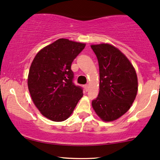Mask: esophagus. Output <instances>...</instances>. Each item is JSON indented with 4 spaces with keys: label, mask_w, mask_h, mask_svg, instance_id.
<instances>
[{
    "label": "esophagus",
    "mask_w": 160,
    "mask_h": 160,
    "mask_svg": "<svg viewBox=\"0 0 160 160\" xmlns=\"http://www.w3.org/2000/svg\"><path fill=\"white\" fill-rule=\"evenodd\" d=\"M84 89H85V91L86 92H87L89 90V86H88V84H86L84 86Z\"/></svg>",
    "instance_id": "esophagus-1"
}]
</instances>
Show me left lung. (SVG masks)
<instances>
[{
  "label": "left lung",
  "instance_id": "left-lung-1",
  "mask_svg": "<svg viewBox=\"0 0 160 160\" xmlns=\"http://www.w3.org/2000/svg\"><path fill=\"white\" fill-rule=\"evenodd\" d=\"M98 60L100 91L92 106L105 122L124 115L132 106L138 92L135 70L122 52L108 43L92 45Z\"/></svg>",
  "mask_w": 160,
  "mask_h": 160
}]
</instances>
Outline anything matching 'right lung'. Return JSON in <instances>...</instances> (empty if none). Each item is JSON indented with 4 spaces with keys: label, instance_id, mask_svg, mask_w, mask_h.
Here are the masks:
<instances>
[{
    "label": "right lung",
    "instance_id": "1",
    "mask_svg": "<svg viewBox=\"0 0 160 160\" xmlns=\"http://www.w3.org/2000/svg\"><path fill=\"white\" fill-rule=\"evenodd\" d=\"M86 44L60 38L40 50L30 65L28 86L35 106L54 122L66 120L82 98V87L73 82L74 59Z\"/></svg>",
    "mask_w": 160,
    "mask_h": 160
}]
</instances>
